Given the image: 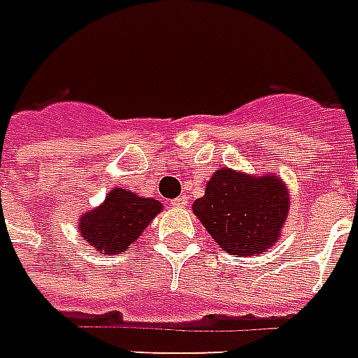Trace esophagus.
Instances as JSON below:
<instances>
[{
    "mask_svg": "<svg viewBox=\"0 0 358 358\" xmlns=\"http://www.w3.org/2000/svg\"><path fill=\"white\" fill-rule=\"evenodd\" d=\"M187 203H189V196L187 194L177 196L176 200H171V206H173V208H185Z\"/></svg>",
    "mask_w": 358,
    "mask_h": 358,
    "instance_id": "1",
    "label": "esophagus"
}]
</instances>
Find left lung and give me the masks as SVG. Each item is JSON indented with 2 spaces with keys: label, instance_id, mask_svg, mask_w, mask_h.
<instances>
[{
  "label": "left lung",
  "instance_id": "obj_1",
  "mask_svg": "<svg viewBox=\"0 0 358 358\" xmlns=\"http://www.w3.org/2000/svg\"><path fill=\"white\" fill-rule=\"evenodd\" d=\"M192 211L222 251L264 255L281 236L289 213V190L275 176H249L220 168Z\"/></svg>",
  "mask_w": 358,
  "mask_h": 358
}]
</instances>
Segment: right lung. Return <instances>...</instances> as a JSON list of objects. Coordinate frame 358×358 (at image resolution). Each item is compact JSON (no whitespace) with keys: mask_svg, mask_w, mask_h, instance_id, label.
I'll list each match as a JSON object with an SVG mask.
<instances>
[{"mask_svg":"<svg viewBox=\"0 0 358 358\" xmlns=\"http://www.w3.org/2000/svg\"><path fill=\"white\" fill-rule=\"evenodd\" d=\"M162 211L155 198H143L128 189H113L103 203L79 220V232L103 255H120L138 240L149 222Z\"/></svg>","mask_w":358,"mask_h":358,"instance_id":"1","label":"right lung"}]
</instances>
